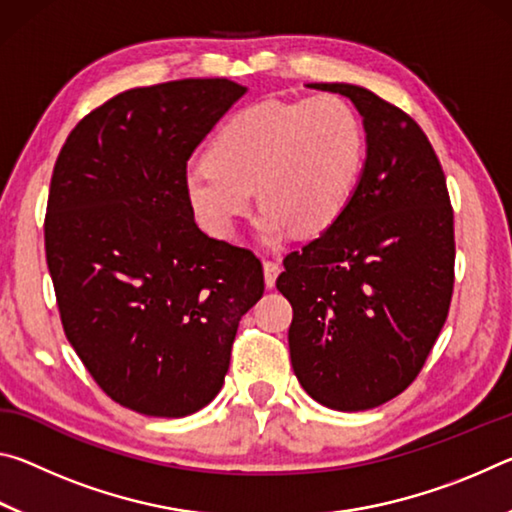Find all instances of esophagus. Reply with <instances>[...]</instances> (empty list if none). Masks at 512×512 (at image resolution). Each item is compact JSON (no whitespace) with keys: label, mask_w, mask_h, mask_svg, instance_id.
Listing matches in <instances>:
<instances>
[{"label":"esophagus","mask_w":512,"mask_h":512,"mask_svg":"<svg viewBox=\"0 0 512 512\" xmlns=\"http://www.w3.org/2000/svg\"><path fill=\"white\" fill-rule=\"evenodd\" d=\"M277 275H280V264L273 262V259H266V262H264V282H266L268 289L275 287Z\"/></svg>","instance_id":"34e87169"}]
</instances>
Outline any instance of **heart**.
<instances>
[{"mask_svg":"<svg viewBox=\"0 0 512 512\" xmlns=\"http://www.w3.org/2000/svg\"><path fill=\"white\" fill-rule=\"evenodd\" d=\"M363 131L357 112L336 94L266 99L235 112L216 131L207 160L185 173V196L214 237L235 235L253 205L266 239L291 225L318 235L341 219L359 185Z\"/></svg>","mask_w":512,"mask_h":512,"instance_id":"1","label":"heart"}]
</instances>
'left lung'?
Returning a JSON list of instances; mask_svg holds the SVG:
<instances>
[{
    "label": "left lung",
    "mask_w": 512,
    "mask_h": 512,
    "mask_svg": "<svg viewBox=\"0 0 512 512\" xmlns=\"http://www.w3.org/2000/svg\"><path fill=\"white\" fill-rule=\"evenodd\" d=\"M363 117L366 167L348 210L284 257L275 287L293 307L291 366L327 409L366 411L413 384L454 293V210L429 137L393 103L348 83Z\"/></svg>",
    "instance_id": "obj_1"
}]
</instances>
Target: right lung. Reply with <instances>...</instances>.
Returning a JSON list of instances; mask_svg holds the SVG:
<instances>
[{"label":"right lung","instance_id":"obj_1","mask_svg":"<svg viewBox=\"0 0 512 512\" xmlns=\"http://www.w3.org/2000/svg\"><path fill=\"white\" fill-rule=\"evenodd\" d=\"M244 92L228 79L126 90L54 164L45 253L60 323L101 391L137 413L210 404L264 293L253 250L207 237L185 196L187 160Z\"/></svg>","mask_w":512,"mask_h":512}]
</instances>
